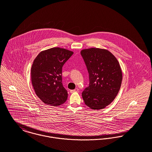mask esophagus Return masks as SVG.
Here are the masks:
<instances>
[{
  "instance_id": "1",
  "label": "esophagus",
  "mask_w": 152,
  "mask_h": 152,
  "mask_svg": "<svg viewBox=\"0 0 152 152\" xmlns=\"http://www.w3.org/2000/svg\"><path fill=\"white\" fill-rule=\"evenodd\" d=\"M79 91V89L78 88H75V89L73 90H70V92L72 93V92H78Z\"/></svg>"
}]
</instances>
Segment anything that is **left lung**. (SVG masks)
<instances>
[{"instance_id":"obj_1","label":"left lung","mask_w":152,"mask_h":152,"mask_svg":"<svg viewBox=\"0 0 152 152\" xmlns=\"http://www.w3.org/2000/svg\"><path fill=\"white\" fill-rule=\"evenodd\" d=\"M81 54L89 73V85L82 93L85 104L93 110L105 108L121 88L122 72L119 61L104 48L83 49Z\"/></svg>"}]
</instances>
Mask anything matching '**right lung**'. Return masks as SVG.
I'll use <instances>...</instances> for the list:
<instances>
[{
  "label": "right lung",
  "instance_id": "right-lung-1",
  "mask_svg": "<svg viewBox=\"0 0 152 152\" xmlns=\"http://www.w3.org/2000/svg\"><path fill=\"white\" fill-rule=\"evenodd\" d=\"M74 52L53 47L41 51L31 68V80L37 96L44 104L58 107L67 99V91L62 84V68Z\"/></svg>",
  "mask_w": 152,
  "mask_h": 152
}]
</instances>
